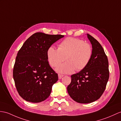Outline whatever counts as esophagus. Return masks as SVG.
Wrapping results in <instances>:
<instances>
[{"label":"esophagus","mask_w":121,"mask_h":121,"mask_svg":"<svg viewBox=\"0 0 121 121\" xmlns=\"http://www.w3.org/2000/svg\"><path fill=\"white\" fill-rule=\"evenodd\" d=\"M64 76L63 75H62V74H58V78L59 79H61Z\"/></svg>","instance_id":"obj_1"}]
</instances>
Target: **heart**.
I'll return each instance as SVG.
<instances>
[{
    "label": "heart",
    "mask_w": 121,
    "mask_h": 121,
    "mask_svg": "<svg viewBox=\"0 0 121 121\" xmlns=\"http://www.w3.org/2000/svg\"><path fill=\"white\" fill-rule=\"evenodd\" d=\"M92 55V49L89 44L80 39L68 38L59 45L58 48L50 47L47 50V58L50 65L56 67L65 60L66 62L59 66L56 71L69 74L75 69L80 71L87 66Z\"/></svg>",
    "instance_id": "1"
}]
</instances>
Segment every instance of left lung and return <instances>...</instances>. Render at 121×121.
Masks as SVG:
<instances>
[{
	"label": "left lung",
	"instance_id": "8db88e82",
	"mask_svg": "<svg viewBox=\"0 0 121 121\" xmlns=\"http://www.w3.org/2000/svg\"><path fill=\"white\" fill-rule=\"evenodd\" d=\"M92 46V55L87 66L71 76V82L67 88L68 93L75 102L88 104L99 99L109 79V63L102 45L96 39L87 34Z\"/></svg>",
	"mask_w": 121,
	"mask_h": 121
}]
</instances>
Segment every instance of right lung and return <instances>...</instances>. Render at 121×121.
Instances as JSON below:
<instances>
[{"label": "right lung", "instance_id": "add662e5", "mask_svg": "<svg viewBox=\"0 0 121 121\" xmlns=\"http://www.w3.org/2000/svg\"><path fill=\"white\" fill-rule=\"evenodd\" d=\"M64 36L36 32L28 39L19 49L13 76L17 91L25 100L40 103L49 97L58 76L49 65L47 50Z\"/></svg>", "mask_w": 121, "mask_h": 121}]
</instances>
